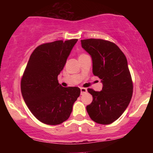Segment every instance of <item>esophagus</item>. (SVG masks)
<instances>
[{"label": "esophagus", "mask_w": 153, "mask_h": 153, "mask_svg": "<svg viewBox=\"0 0 153 153\" xmlns=\"http://www.w3.org/2000/svg\"><path fill=\"white\" fill-rule=\"evenodd\" d=\"M87 92V88H80V94L82 95Z\"/></svg>", "instance_id": "34e87169"}]
</instances>
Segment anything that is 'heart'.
<instances>
[{"instance_id": "obj_1", "label": "heart", "mask_w": 153, "mask_h": 153, "mask_svg": "<svg viewBox=\"0 0 153 153\" xmlns=\"http://www.w3.org/2000/svg\"><path fill=\"white\" fill-rule=\"evenodd\" d=\"M84 55H85V54H80V56H79V57H82V56H84Z\"/></svg>"}]
</instances>
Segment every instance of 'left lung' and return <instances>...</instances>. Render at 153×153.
<instances>
[{"instance_id": "obj_1", "label": "left lung", "mask_w": 153, "mask_h": 153, "mask_svg": "<svg viewBox=\"0 0 153 153\" xmlns=\"http://www.w3.org/2000/svg\"><path fill=\"white\" fill-rule=\"evenodd\" d=\"M81 45L92 58L93 73L103 84L101 91L88 89L93 101L87 112L98 124H111L124 113L132 96L127 58L117 45L106 40L88 39L81 40Z\"/></svg>"}]
</instances>
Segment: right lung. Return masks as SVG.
Masks as SVG:
<instances>
[{"label":"right lung","mask_w":153,"mask_h":153,"mask_svg":"<svg viewBox=\"0 0 153 153\" xmlns=\"http://www.w3.org/2000/svg\"><path fill=\"white\" fill-rule=\"evenodd\" d=\"M78 39L43 44L31 54L21 82L26 106L38 120L57 125L69 118L79 97L78 87H62L57 80Z\"/></svg>","instance_id":"right-lung-1"}]
</instances>
